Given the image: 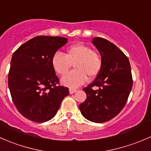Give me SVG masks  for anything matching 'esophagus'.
Instances as JSON below:
<instances>
[{
	"mask_svg": "<svg viewBox=\"0 0 151 151\" xmlns=\"http://www.w3.org/2000/svg\"><path fill=\"white\" fill-rule=\"evenodd\" d=\"M76 91H77V89H76V88H70L69 89V92L70 94H74V93H76Z\"/></svg>",
	"mask_w": 151,
	"mask_h": 151,
	"instance_id": "esophagus-1",
	"label": "esophagus"
}]
</instances>
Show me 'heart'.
Masks as SVG:
<instances>
[{
  "label": "heart",
  "mask_w": 151,
  "mask_h": 151,
  "mask_svg": "<svg viewBox=\"0 0 151 151\" xmlns=\"http://www.w3.org/2000/svg\"><path fill=\"white\" fill-rule=\"evenodd\" d=\"M52 65L54 71L60 76L68 72L74 65L75 70L63 76L61 82L69 88H77L86 82L87 76L92 78L96 77L102 68L100 55L91 47L76 43L68 47L65 54L57 52L54 54Z\"/></svg>",
  "instance_id": "b5f03b06"
}]
</instances>
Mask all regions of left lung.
<instances>
[{"label":"left lung","mask_w":151,"mask_h":151,"mask_svg":"<svg viewBox=\"0 0 151 151\" xmlns=\"http://www.w3.org/2000/svg\"><path fill=\"white\" fill-rule=\"evenodd\" d=\"M102 59L100 72L83 88L86 99L79 105L83 117L94 123H104L116 117L125 106L132 88L131 66L127 56L116 45L104 38H93ZM99 87L97 90L92 88Z\"/></svg>","instance_id":"obj_1"}]
</instances>
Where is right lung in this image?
I'll return each mask as SVG.
<instances>
[{
	"mask_svg": "<svg viewBox=\"0 0 151 151\" xmlns=\"http://www.w3.org/2000/svg\"><path fill=\"white\" fill-rule=\"evenodd\" d=\"M68 43L63 37L37 36L13 54L8 84L18 111L32 122L43 123L55 116L68 88L59 86L52 65L54 54Z\"/></svg>",
	"mask_w": 151,
	"mask_h": 151,
	"instance_id": "obj_1",
	"label": "right lung"
}]
</instances>
